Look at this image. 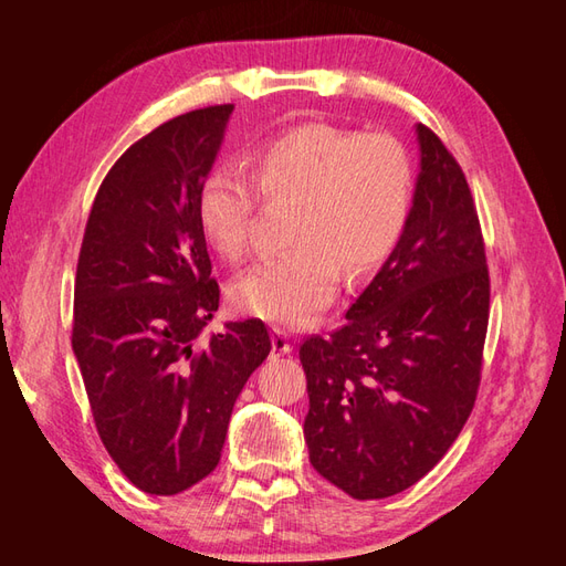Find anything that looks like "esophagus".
Here are the masks:
<instances>
[{
  "instance_id": "esophagus-1",
  "label": "esophagus",
  "mask_w": 566,
  "mask_h": 566,
  "mask_svg": "<svg viewBox=\"0 0 566 566\" xmlns=\"http://www.w3.org/2000/svg\"><path fill=\"white\" fill-rule=\"evenodd\" d=\"M272 353L276 357L292 353V338L284 328H272Z\"/></svg>"
}]
</instances>
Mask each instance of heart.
Instances as JSON below:
<instances>
[{
  "mask_svg": "<svg viewBox=\"0 0 566 566\" xmlns=\"http://www.w3.org/2000/svg\"><path fill=\"white\" fill-rule=\"evenodd\" d=\"M252 179L216 167L203 179L197 219L209 248L228 262L250 250L258 195L296 201L290 243L231 284L238 311L280 326H308L340 286L375 272L399 245L413 201V165L399 138L333 124H302L252 155ZM256 185L252 186L251 182Z\"/></svg>",
  "mask_w": 566,
  "mask_h": 566,
  "instance_id": "1",
  "label": "heart"
}]
</instances>
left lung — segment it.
<instances>
[{"mask_svg": "<svg viewBox=\"0 0 566 566\" xmlns=\"http://www.w3.org/2000/svg\"><path fill=\"white\" fill-rule=\"evenodd\" d=\"M416 134L420 172L399 245L347 308L345 326L298 347L308 460L359 501L423 479L460 436L482 379V226L452 153L428 126Z\"/></svg>", "mask_w": 566, "mask_h": 566, "instance_id": "1", "label": "left lung"}]
</instances>
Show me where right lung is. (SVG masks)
<instances>
[{"mask_svg": "<svg viewBox=\"0 0 566 566\" xmlns=\"http://www.w3.org/2000/svg\"><path fill=\"white\" fill-rule=\"evenodd\" d=\"M231 114L207 106L136 140L104 177L80 248L72 350L94 426L155 496L213 472L238 394L272 350L258 318L195 345L221 296L197 199Z\"/></svg>", "mask_w": 566, "mask_h": 566, "instance_id": "right-lung-1", "label": "right lung"}]
</instances>
